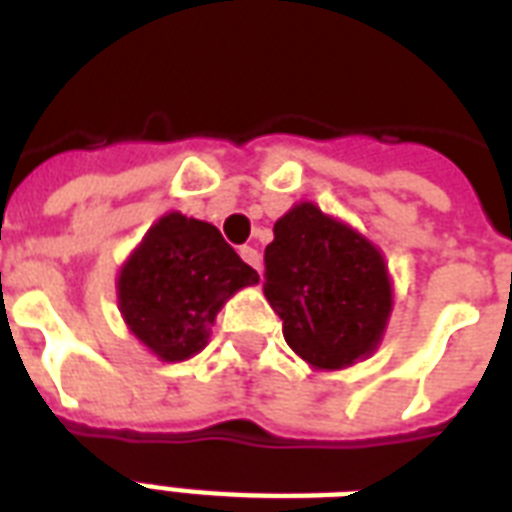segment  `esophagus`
<instances>
[{"label": "esophagus", "instance_id": "1", "mask_svg": "<svg viewBox=\"0 0 512 512\" xmlns=\"http://www.w3.org/2000/svg\"><path fill=\"white\" fill-rule=\"evenodd\" d=\"M239 255H241V260H244V263L252 265V268L260 273V252H257L255 247H241Z\"/></svg>", "mask_w": 512, "mask_h": 512}]
</instances>
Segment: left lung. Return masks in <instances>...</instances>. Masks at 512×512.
Returning <instances> with one entry per match:
<instances>
[{
	"instance_id": "left-lung-1",
	"label": "left lung",
	"mask_w": 512,
	"mask_h": 512,
	"mask_svg": "<svg viewBox=\"0 0 512 512\" xmlns=\"http://www.w3.org/2000/svg\"><path fill=\"white\" fill-rule=\"evenodd\" d=\"M263 292L284 321L289 348L319 369L369 356L390 313L380 252L313 204H300L273 225Z\"/></svg>"
}]
</instances>
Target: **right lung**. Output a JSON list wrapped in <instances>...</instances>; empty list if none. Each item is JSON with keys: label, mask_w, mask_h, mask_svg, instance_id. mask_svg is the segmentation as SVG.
I'll list each match as a JSON object with an SVG mask.
<instances>
[{"label": "right lung", "mask_w": 512, "mask_h": 512, "mask_svg": "<svg viewBox=\"0 0 512 512\" xmlns=\"http://www.w3.org/2000/svg\"><path fill=\"white\" fill-rule=\"evenodd\" d=\"M215 225L180 212L146 233L119 276V308L132 335L164 361H183L207 345L209 324L228 297L257 284Z\"/></svg>", "instance_id": "add662e5"}]
</instances>
